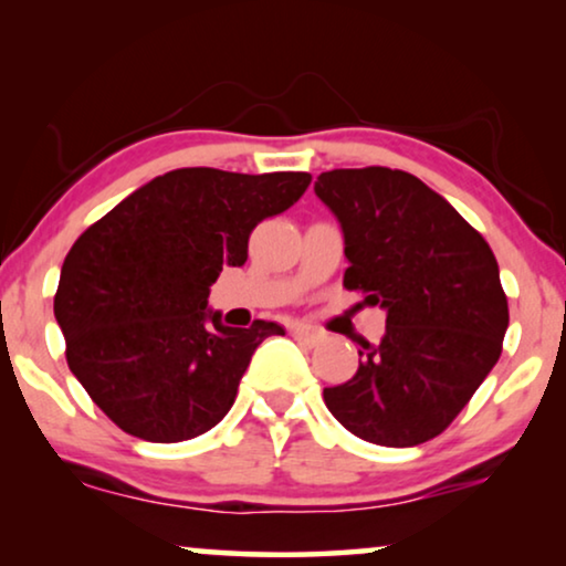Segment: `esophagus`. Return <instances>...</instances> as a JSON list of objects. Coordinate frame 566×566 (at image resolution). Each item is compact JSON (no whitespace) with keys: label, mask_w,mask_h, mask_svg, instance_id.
Returning a JSON list of instances; mask_svg holds the SVG:
<instances>
[{"label":"esophagus","mask_w":566,"mask_h":566,"mask_svg":"<svg viewBox=\"0 0 566 566\" xmlns=\"http://www.w3.org/2000/svg\"><path fill=\"white\" fill-rule=\"evenodd\" d=\"M293 337L301 339V343H306V345H319L324 339V332L308 327V324H296V327H293Z\"/></svg>","instance_id":"esophagus-1"}]
</instances>
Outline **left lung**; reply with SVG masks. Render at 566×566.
Wrapping results in <instances>:
<instances>
[{"instance_id":"obj_1","label":"left lung","mask_w":566,"mask_h":566,"mask_svg":"<svg viewBox=\"0 0 566 566\" xmlns=\"http://www.w3.org/2000/svg\"><path fill=\"white\" fill-rule=\"evenodd\" d=\"M314 192L343 229L345 289L386 312L384 337L363 343L358 374L324 389V405L368 443L420 446L500 358L510 314L497 260L443 196L401 169H332Z\"/></svg>"}]
</instances>
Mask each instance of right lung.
<instances>
[{"label": "right lung", "instance_id": "right-lung-1", "mask_svg": "<svg viewBox=\"0 0 566 566\" xmlns=\"http://www.w3.org/2000/svg\"><path fill=\"white\" fill-rule=\"evenodd\" d=\"M308 182L306 172L172 169L76 239L53 314L69 368L123 432L180 443L223 420L252 353L285 329L227 327L208 293L223 268L244 265L252 229Z\"/></svg>", "mask_w": 566, "mask_h": 566}]
</instances>
